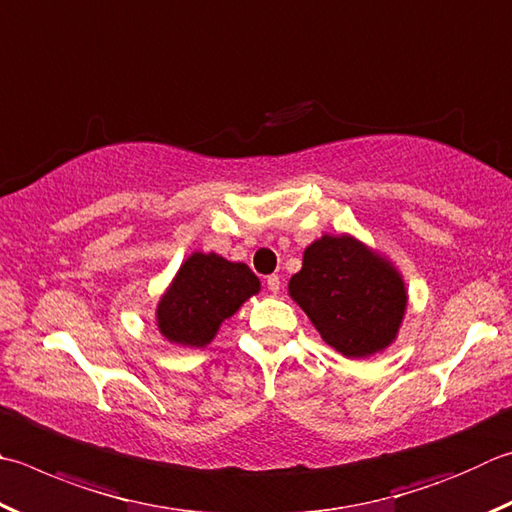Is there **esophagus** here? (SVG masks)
<instances>
[{
  "instance_id": "obj_1",
  "label": "esophagus",
  "mask_w": 512,
  "mask_h": 512,
  "mask_svg": "<svg viewBox=\"0 0 512 512\" xmlns=\"http://www.w3.org/2000/svg\"><path fill=\"white\" fill-rule=\"evenodd\" d=\"M266 286H268V291H271V293H277V291H280V286H282L280 277H277V275H268V277H266Z\"/></svg>"
}]
</instances>
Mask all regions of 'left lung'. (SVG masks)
<instances>
[{
	"mask_svg": "<svg viewBox=\"0 0 512 512\" xmlns=\"http://www.w3.org/2000/svg\"><path fill=\"white\" fill-rule=\"evenodd\" d=\"M288 291L324 342L347 358L385 349L407 302L401 275L351 237L324 235L306 248Z\"/></svg>",
	"mask_w": 512,
	"mask_h": 512,
	"instance_id": "obj_1",
	"label": "left lung"
}]
</instances>
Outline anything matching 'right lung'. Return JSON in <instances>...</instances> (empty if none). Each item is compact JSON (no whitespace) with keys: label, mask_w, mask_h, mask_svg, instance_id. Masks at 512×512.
Listing matches in <instances>:
<instances>
[{"label":"right lung","mask_w":512,"mask_h":512,"mask_svg":"<svg viewBox=\"0 0 512 512\" xmlns=\"http://www.w3.org/2000/svg\"><path fill=\"white\" fill-rule=\"evenodd\" d=\"M257 291L259 280L246 264L194 253L163 295L156 311L159 329L176 345L203 347L215 338L219 324Z\"/></svg>","instance_id":"1"}]
</instances>
